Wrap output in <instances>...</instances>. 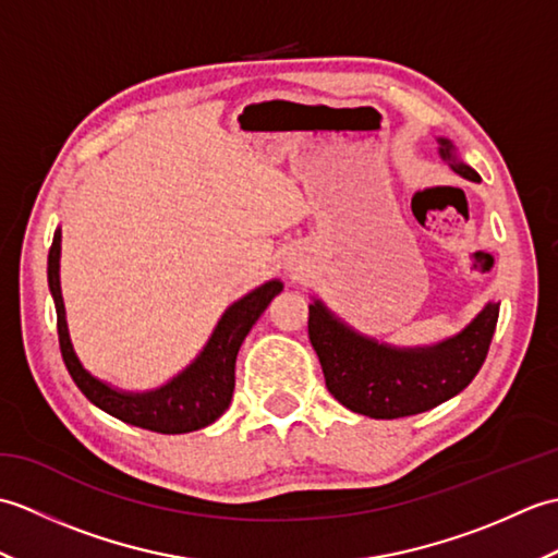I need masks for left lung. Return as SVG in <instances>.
Returning <instances> with one entry per match:
<instances>
[{
  "instance_id": "1",
  "label": "left lung",
  "mask_w": 558,
  "mask_h": 558,
  "mask_svg": "<svg viewBox=\"0 0 558 558\" xmlns=\"http://www.w3.org/2000/svg\"><path fill=\"white\" fill-rule=\"evenodd\" d=\"M438 156L456 174L480 182V174L458 158L448 138ZM499 322V302H487L472 322L434 345L398 348L354 330L314 298L310 304V340L322 362L326 386L340 405L372 420L410 417L458 396L487 360Z\"/></svg>"
}]
</instances>
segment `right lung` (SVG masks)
Masks as SVG:
<instances>
[{"label": "right lung", "instance_id": "add662e5", "mask_svg": "<svg viewBox=\"0 0 558 558\" xmlns=\"http://www.w3.org/2000/svg\"><path fill=\"white\" fill-rule=\"evenodd\" d=\"M59 256H62V230H54V240L47 256V286H50L54 310H57V333L59 350L66 369L93 405L126 424L141 426L158 434H186L204 429L216 422L230 408L234 393V362L248 330L266 312L276 294L282 292L280 280H268L242 300L230 304L220 316L218 326L198 357L172 376L168 384L153 390H122L108 381H100L76 357L69 338L66 312L59 286Z\"/></svg>", "mask_w": 558, "mask_h": 558}]
</instances>
